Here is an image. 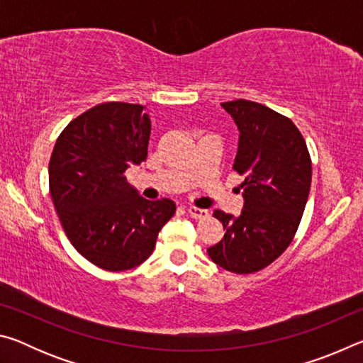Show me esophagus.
I'll use <instances>...</instances> for the list:
<instances>
[{
	"label": "esophagus",
	"mask_w": 363,
	"mask_h": 363,
	"mask_svg": "<svg viewBox=\"0 0 363 363\" xmlns=\"http://www.w3.org/2000/svg\"><path fill=\"white\" fill-rule=\"evenodd\" d=\"M187 213H189V216L194 219H203L208 216L206 210H201V208H195V206H189Z\"/></svg>",
	"instance_id": "esophagus-1"
}]
</instances>
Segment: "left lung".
<instances>
[{
  "instance_id": "8db88e82",
  "label": "left lung",
  "mask_w": 363,
  "mask_h": 363,
  "mask_svg": "<svg viewBox=\"0 0 363 363\" xmlns=\"http://www.w3.org/2000/svg\"><path fill=\"white\" fill-rule=\"evenodd\" d=\"M220 106L240 131L233 169L245 176V203L238 218L214 210L225 233L208 256L229 272L253 274L277 259L298 230L311 190V155L296 125L275 110L245 99Z\"/></svg>"
}]
</instances>
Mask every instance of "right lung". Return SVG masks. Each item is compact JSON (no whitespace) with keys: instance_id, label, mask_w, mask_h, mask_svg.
I'll use <instances>...</instances> for the list:
<instances>
[{"instance_id":"1","label":"right lung","mask_w":363,"mask_h":363,"mask_svg":"<svg viewBox=\"0 0 363 363\" xmlns=\"http://www.w3.org/2000/svg\"><path fill=\"white\" fill-rule=\"evenodd\" d=\"M144 106L104 102L72 120L49 160V190L65 235L94 266L138 267L173 218V200H145L125 171L147 158L150 118Z\"/></svg>"}]
</instances>
